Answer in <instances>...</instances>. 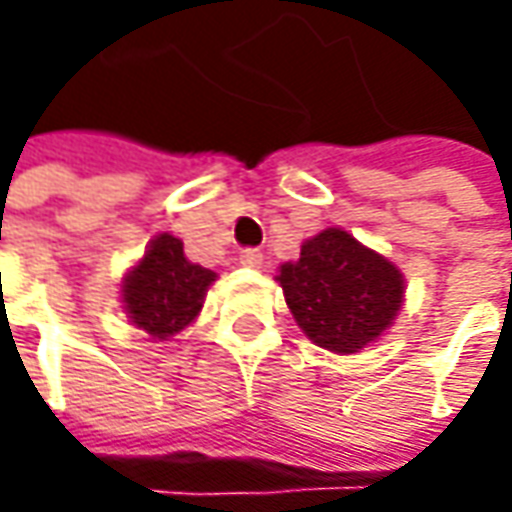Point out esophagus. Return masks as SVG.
<instances>
[{
  "mask_svg": "<svg viewBox=\"0 0 512 512\" xmlns=\"http://www.w3.org/2000/svg\"><path fill=\"white\" fill-rule=\"evenodd\" d=\"M239 262L245 267H259L262 265V250H256V247H245L242 253H239Z\"/></svg>",
  "mask_w": 512,
  "mask_h": 512,
  "instance_id": "obj_1",
  "label": "esophagus"
}]
</instances>
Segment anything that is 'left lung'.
<instances>
[{
	"label": "left lung",
	"instance_id": "1",
	"mask_svg": "<svg viewBox=\"0 0 512 512\" xmlns=\"http://www.w3.org/2000/svg\"><path fill=\"white\" fill-rule=\"evenodd\" d=\"M279 285L299 327L333 353L382 336L404 293L402 273L339 227L307 239L299 262L282 265Z\"/></svg>",
	"mask_w": 512,
	"mask_h": 512
}]
</instances>
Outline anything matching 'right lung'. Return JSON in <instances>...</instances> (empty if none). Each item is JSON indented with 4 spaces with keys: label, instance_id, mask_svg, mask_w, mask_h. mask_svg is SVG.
Segmentation results:
<instances>
[{
    "label": "right lung",
    "instance_id": "right-lung-1",
    "mask_svg": "<svg viewBox=\"0 0 512 512\" xmlns=\"http://www.w3.org/2000/svg\"><path fill=\"white\" fill-rule=\"evenodd\" d=\"M213 270L185 259L176 236H156L148 253L133 267L122 285V302L133 325L148 330L156 339H168L196 319Z\"/></svg>",
    "mask_w": 512,
    "mask_h": 512
}]
</instances>
